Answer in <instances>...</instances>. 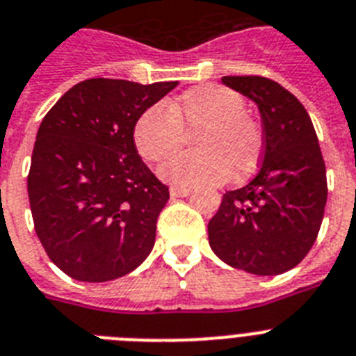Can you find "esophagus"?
<instances>
[{
    "instance_id": "esophagus-1",
    "label": "esophagus",
    "mask_w": 356,
    "mask_h": 356,
    "mask_svg": "<svg viewBox=\"0 0 356 356\" xmlns=\"http://www.w3.org/2000/svg\"><path fill=\"white\" fill-rule=\"evenodd\" d=\"M190 192H192V188H186V186L170 188V195L172 197H186V195H190Z\"/></svg>"
}]
</instances>
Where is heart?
I'll use <instances>...</instances> for the list:
<instances>
[{"label":"heart","mask_w":356,"mask_h":356,"mask_svg":"<svg viewBox=\"0 0 356 356\" xmlns=\"http://www.w3.org/2000/svg\"><path fill=\"white\" fill-rule=\"evenodd\" d=\"M193 134L195 152L166 161L159 175L175 186L228 183L244 179L259 166L264 148L261 124L246 113L243 95L222 85L190 88L166 110L154 104L134 127V145L143 159L161 163Z\"/></svg>","instance_id":"b5f03b06"}]
</instances>
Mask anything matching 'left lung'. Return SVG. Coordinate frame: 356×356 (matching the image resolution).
I'll list each match as a JSON object with an SVG mask.
<instances>
[{
	"label": "left lung",
	"instance_id": "obj_1",
	"mask_svg": "<svg viewBox=\"0 0 356 356\" xmlns=\"http://www.w3.org/2000/svg\"><path fill=\"white\" fill-rule=\"evenodd\" d=\"M222 83L257 103L264 152L255 177L222 195L208 222L210 246L237 270L284 273L312 250L327 201L315 128L302 103L268 77L224 76Z\"/></svg>",
	"mask_w": 356,
	"mask_h": 356
}]
</instances>
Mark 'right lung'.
Wrapping results in <instances>:
<instances>
[{
	"label": "right lung",
	"mask_w": 356,
	"mask_h": 356,
	"mask_svg": "<svg viewBox=\"0 0 356 356\" xmlns=\"http://www.w3.org/2000/svg\"><path fill=\"white\" fill-rule=\"evenodd\" d=\"M177 85L94 77L41 121L26 179L32 219L50 261L72 279H119L150 255L170 192L137 154L134 127Z\"/></svg>",
	"instance_id": "add662e5"
}]
</instances>
